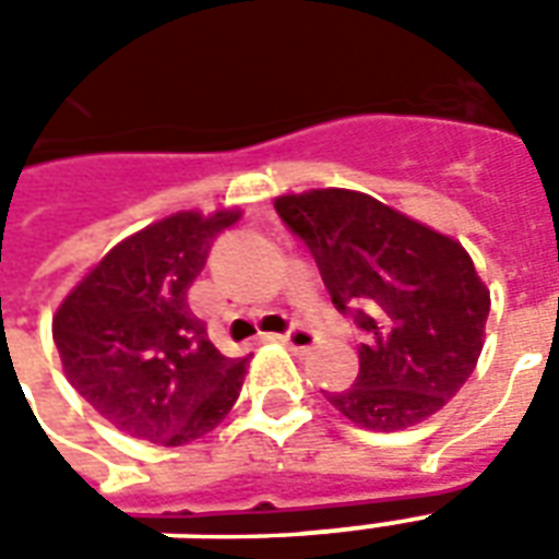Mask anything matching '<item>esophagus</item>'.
<instances>
[{
	"label": "esophagus",
	"instance_id": "esophagus-1",
	"mask_svg": "<svg viewBox=\"0 0 559 559\" xmlns=\"http://www.w3.org/2000/svg\"><path fill=\"white\" fill-rule=\"evenodd\" d=\"M275 338L281 341V344H290L293 350H311L317 344L314 332H308V329L296 326V329H287V332H281V335H275Z\"/></svg>",
	"mask_w": 559,
	"mask_h": 559
}]
</instances>
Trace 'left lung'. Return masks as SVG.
Returning <instances> with one entry per match:
<instances>
[{
  "label": "left lung",
  "instance_id": "obj_1",
  "mask_svg": "<svg viewBox=\"0 0 559 559\" xmlns=\"http://www.w3.org/2000/svg\"><path fill=\"white\" fill-rule=\"evenodd\" d=\"M275 212L365 338L356 383L329 404L368 431L443 411L476 368L491 311L461 242L347 188L278 197Z\"/></svg>",
  "mask_w": 559,
  "mask_h": 559
}]
</instances>
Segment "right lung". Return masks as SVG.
<instances>
[{
    "label": "right lung",
    "mask_w": 559,
    "mask_h": 559,
    "mask_svg": "<svg viewBox=\"0 0 559 559\" xmlns=\"http://www.w3.org/2000/svg\"><path fill=\"white\" fill-rule=\"evenodd\" d=\"M239 221L179 212L128 236L53 317L71 386L119 431L158 445L209 433L239 399L248 356H224L188 308L215 236Z\"/></svg>",
    "instance_id": "add662e5"
}]
</instances>
